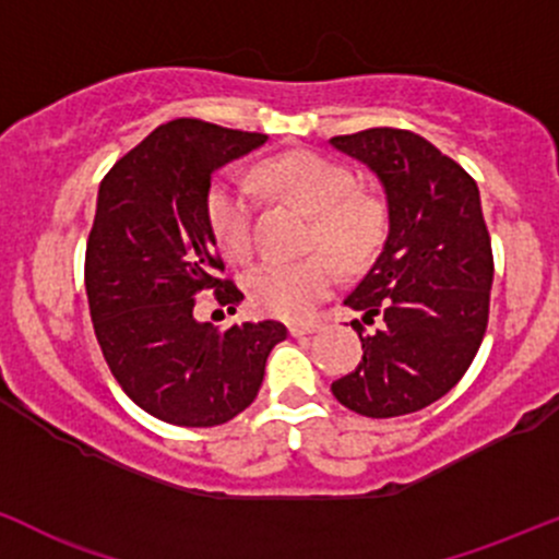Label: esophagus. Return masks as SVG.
Masks as SVG:
<instances>
[{
	"label": "esophagus",
	"mask_w": 559,
	"mask_h": 559,
	"mask_svg": "<svg viewBox=\"0 0 559 559\" xmlns=\"http://www.w3.org/2000/svg\"><path fill=\"white\" fill-rule=\"evenodd\" d=\"M319 329H321L319 321H292L289 334H292V337H302V334L319 332Z\"/></svg>",
	"instance_id": "esophagus-1"
}]
</instances>
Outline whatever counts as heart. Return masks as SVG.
Masks as SVG:
<instances>
[{"label": "heart", "mask_w": 559, "mask_h": 559, "mask_svg": "<svg viewBox=\"0 0 559 559\" xmlns=\"http://www.w3.org/2000/svg\"><path fill=\"white\" fill-rule=\"evenodd\" d=\"M260 185L313 216L310 249H324L343 267H361L385 238V205L356 190V176L316 152H292L260 166ZM205 216L230 260L254 251V195L243 185L216 179L205 195ZM326 254L297 262L264 260L246 275L251 305L278 319H302L332 292L337 270Z\"/></svg>", "instance_id": "heart-1"}]
</instances>
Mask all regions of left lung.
I'll return each instance as SVG.
<instances>
[{
  "label": "left lung",
  "mask_w": 559,
  "mask_h": 559,
  "mask_svg": "<svg viewBox=\"0 0 559 559\" xmlns=\"http://www.w3.org/2000/svg\"><path fill=\"white\" fill-rule=\"evenodd\" d=\"M329 144L378 174L388 238L345 297L361 361L334 380L343 407L399 418L442 399L477 356L490 316L492 246L477 181L418 133L402 128L334 136ZM364 323H378L367 333Z\"/></svg>",
  "instance_id": "left-lung-1"
}]
</instances>
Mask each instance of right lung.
Listing matches in <instances>:
<instances>
[{
  "mask_svg": "<svg viewBox=\"0 0 559 559\" xmlns=\"http://www.w3.org/2000/svg\"><path fill=\"white\" fill-rule=\"evenodd\" d=\"M264 133L179 117L122 155L98 187L85 249L93 332L109 372L152 418L222 426L260 393L264 361L286 340L281 321L219 332L195 321V297L235 313L243 292L222 278L205 216L211 174L264 144Z\"/></svg>",
  "mask_w": 559,
  "mask_h": 559,
  "instance_id": "1",
  "label": "right lung"
}]
</instances>
